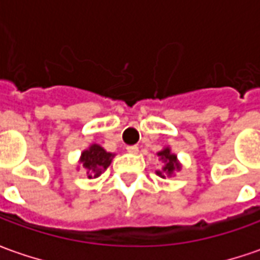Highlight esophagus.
Returning <instances> with one entry per match:
<instances>
[{
  "label": "esophagus",
  "instance_id": "obj_1",
  "mask_svg": "<svg viewBox=\"0 0 260 260\" xmlns=\"http://www.w3.org/2000/svg\"><path fill=\"white\" fill-rule=\"evenodd\" d=\"M125 150H127L128 153H137V152H139V147H137L136 145L127 146V147H125Z\"/></svg>",
  "mask_w": 260,
  "mask_h": 260
}]
</instances>
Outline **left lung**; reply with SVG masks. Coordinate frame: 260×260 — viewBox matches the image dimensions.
<instances>
[{
	"mask_svg": "<svg viewBox=\"0 0 260 260\" xmlns=\"http://www.w3.org/2000/svg\"><path fill=\"white\" fill-rule=\"evenodd\" d=\"M157 156H160V157H162V160H165V166H164V172H165V174L172 175L174 174L175 169H176V171H179V169H181V165H179V164H178V160H176V156L172 155L169 149H164L162 152H159V153H157ZM157 175H159V176H162V178H165L162 172H157Z\"/></svg>",
	"mask_w": 260,
	"mask_h": 260,
	"instance_id": "8db88e82",
	"label": "left lung"
}]
</instances>
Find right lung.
I'll list each match as a JSON object with an SVG mask.
<instances>
[{"label": "right lung", "mask_w": 260, "mask_h": 260, "mask_svg": "<svg viewBox=\"0 0 260 260\" xmlns=\"http://www.w3.org/2000/svg\"><path fill=\"white\" fill-rule=\"evenodd\" d=\"M113 153H108L105 152L104 149L101 146L92 145L88 150H85L82 156H81V162L84 168H86L89 172L88 175L89 178H96L100 176V174L108 168V165L111 164V157H113Z\"/></svg>", "instance_id": "add662e5"}]
</instances>
